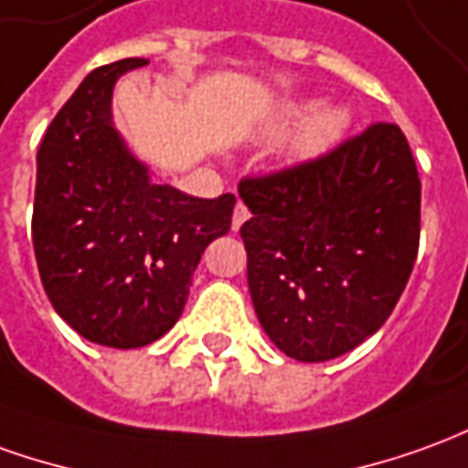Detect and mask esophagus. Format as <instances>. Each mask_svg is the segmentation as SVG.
Here are the masks:
<instances>
[{"mask_svg":"<svg viewBox=\"0 0 468 468\" xmlns=\"http://www.w3.org/2000/svg\"><path fill=\"white\" fill-rule=\"evenodd\" d=\"M250 218V212H248V207H245L243 202H238L233 210V230H240V225L245 223Z\"/></svg>","mask_w":468,"mask_h":468,"instance_id":"1","label":"esophagus"}]
</instances>
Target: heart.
<instances>
[{
    "label": "heart",
    "instance_id": "b5f03b06",
    "mask_svg": "<svg viewBox=\"0 0 468 468\" xmlns=\"http://www.w3.org/2000/svg\"><path fill=\"white\" fill-rule=\"evenodd\" d=\"M306 111H309V106H303V103H291V106L281 111V123L299 121ZM345 126H347V113L345 111H319V113H314L312 119L303 123V129L296 136V149L302 154H316V152L326 149L329 144H335L339 139V133L345 132Z\"/></svg>",
    "mask_w": 468,
    "mask_h": 468
}]
</instances>
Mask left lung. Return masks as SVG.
<instances>
[{
    "instance_id": "left-lung-1",
    "label": "left lung",
    "mask_w": 468,
    "mask_h": 468,
    "mask_svg": "<svg viewBox=\"0 0 468 468\" xmlns=\"http://www.w3.org/2000/svg\"><path fill=\"white\" fill-rule=\"evenodd\" d=\"M248 289L271 342L299 362L355 349L393 314L420 240V177L398 123L238 185Z\"/></svg>"
}]
</instances>
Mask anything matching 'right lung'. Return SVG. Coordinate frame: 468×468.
Returning <instances> with one entry per match:
<instances>
[{
    "instance_id": "1",
    "label": "right lung",
    "mask_w": 468,
    "mask_h": 468,
    "mask_svg": "<svg viewBox=\"0 0 468 468\" xmlns=\"http://www.w3.org/2000/svg\"><path fill=\"white\" fill-rule=\"evenodd\" d=\"M96 68L52 119L37 149L32 245L52 309L113 349L152 345L177 324L205 248L230 230L235 197H189L154 185L111 123L116 78Z\"/></svg>"
}]
</instances>
